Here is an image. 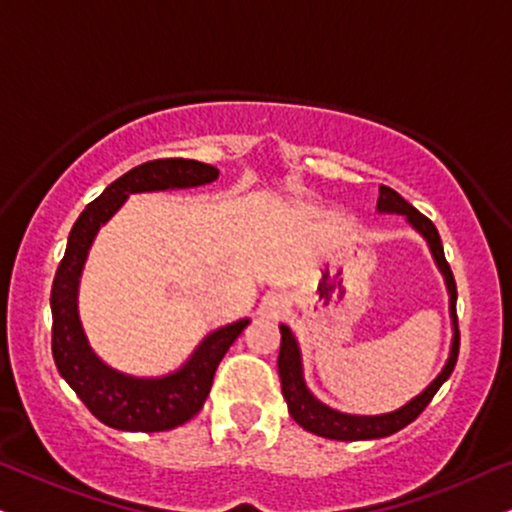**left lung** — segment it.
I'll return each instance as SVG.
<instances>
[{
	"label": "left lung",
	"instance_id": "obj_1",
	"mask_svg": "<svg viewBox=\"0 0 512 512\" xmlns=\"http://www.w3.org/2000/svg\"><path fill=\"white\" fill-rule=\"evenodd\" d=\"M377 208H380V211H389V213H403V216L410 220V225L425 235L427 242H430L434 258H437V266L441 268V273H444V277H446V285H449L451 315H453V320H458L456 318V299H458L456 280H453L451 266L444 256V246H441V237H439L437 227H434L432 220L427 216H422L418 208L410 206L399 192H394V189L387 185L380 187ZM280 332H282V342H280V356H277V372H280L282 396L287 399L289 415H292V418L299 422L304 430L318 434V437L337 439V441L380 439V437H389V434L399 432L406 425H410V422L418 418L422 410L430 406V401L434 399V394H437L441 384L449 380L453 368H456L458 349H460V334L456 330L449 363H446V368L441 370V375L430 384V387L422 391L420 396H415V399L406 403L403 408L394 410V413L375 415V418H361V415L337 413V410L327 408L320 401L313 399L311 391L306 389L304 377H301V358H299V349H296L292 332H289V327H285V325L280 327Z\"/></svg>",
	"mask_w": 512,
	"mask_h": 512
}]
</instances>
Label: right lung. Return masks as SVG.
Here are the masks:
<instances>
[{
	"label": "right lung",
	"instance_id": "1",
	"mask_svg": "<svg viewBox=\"0 0 512 512\" xmlns=\"http://www.w3.org/2000/svg\"><path fill=\"white\" fill-rule=\"evenodd\" d=\"M218 178V168L194 159H156L128 170L87 204L68 235L52 296V356L61 377L104 425L125 432H166L185 425L204 406L218 363L249 325L239 320L201 342L185 368L163 380H135L106 368L87 346L78 320V277L94 235L132 192L197 187Z\"/></svg>",
	"mask_w": 512,
	"mask_h": 512
}]
</instances>
